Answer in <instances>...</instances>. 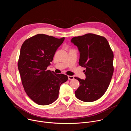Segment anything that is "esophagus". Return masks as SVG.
<instances>
[{
	"mask_svg": "<svg viewBox=\"0 0 131 131\" xmlns=\"http://www.w3.org/2000/svg\"><path fill=\"white\" fill-rule=\"evenodd\" d=\"M68 79L69 80H73L74 79V77L72 76H68Z\"/></svg>",
	"mask_w": 131,
	"mask_h": 131,
	"instance_id": "34e87169",
	"label": "esophagus"
}]
</instances>
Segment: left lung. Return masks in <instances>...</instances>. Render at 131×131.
<instances>
[{
	"label": "left lung",
	"instance_id": "8db88e82",
	"mask_svg": "<svg viewBox=\"0 0 131 131\" xmlns=\"http://www.w3.org/2000/svg\"><path fill=\"white\" fill-rule=\"evenodd\" d=\"M71 42L80 52L79 65L85 68V79L74 77L80 82L75 95L83 102L95 101L104 94L113 77V52L105 37L94 34L74 37Z\"/></svg>",
	"mask_w": 131,
	"mask_h": 131
}]
</instances>
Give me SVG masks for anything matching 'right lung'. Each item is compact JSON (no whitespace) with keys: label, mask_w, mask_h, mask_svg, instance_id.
Listing matches in <instances>:
<instances>
[{"label":"right lung","mask_w":131,"mask_h":131,"mask_svg":"<svg viewBox=\"0 0 131 131\" xmlns=\"http://www.w3.org/2000/svg\"><path fill=\"white\" fill-rule=\"evenodd\" d=\"M64 39L37 34L21 48L17 66L22 83L27 95L37 104L53 103L58 98L61 85L68 80L65 74L47 70Z\"/></svg>","instance_id":"obj_1"}]
</instances>
